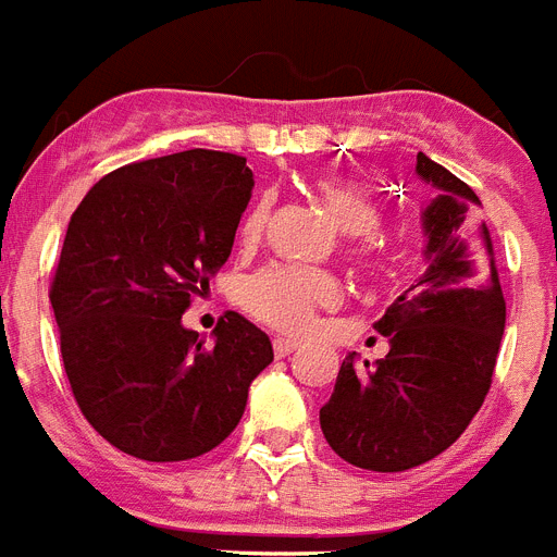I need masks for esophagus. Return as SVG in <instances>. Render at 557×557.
<instances>
[{
    "label": "esophagus",
    "mask_w": 557,
    "mask_h": 557,
    "mask_svg": "<svg viewBox=\"0 0 557 557\" xmlns=\"http://www.w3.org/2000/svg\"><path fill=\"white\" fill-rule=\"evenodd\" d=\"M296 349H298V341H289V337H275L273 341L275 358H287V355H293Z\"/></svg>",
    "instance_id": "1"
}]
</instances>
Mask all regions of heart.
<instances>
[{"label": "heart", "mask_w": 557, "mask_h": 557, "mask_svg": "<svg viewBox=\"0 0 557 557\" xmlns=\"http://www.w3.org/2000/svg\"><path fill=\"white\" fill-rule=\"evenodd\" d=\"M318 197L332 213V220L346 236H369L380 225V208L369 194L341 180H321L318 183ZM270 220V197H261L253 208L245 213L239 225V242L245 247L259 245L261 233ZM358 256L374 259V247L369 239L358 242ZM245 307L261 318L264 324L275 326L282 332H301L312 330L318 310L335 307L341 301V284L335 275L324 270H304V268H268L256 273L242 289Z\"/></svg>", "instance_id": "heart-1"}]
</instances>
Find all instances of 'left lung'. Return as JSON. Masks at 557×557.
Here are the masks:
<instances>
[{
  "mask_svg": "<svg viewBox=\"0 0 557 557\" xmlns=\"http://www.w3.org/2000/svg\"><path fill=\"white\" fill-rule=\"evenodd\" d=\"M434 188L422 208L425 270L380 318L388 355L369 366L349 351L321 431L344 462L377 473L425 465L448 450L482 408L505 335V293L479 197L417 151Z\"/></svg>",
  "mask_w": 557,
  "mask_h": 557,
  "instance_id": "left-lung-1",
  "label": "left lung"
}]
</instances>
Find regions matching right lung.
<instances>
[{
    "label": "right lung",
    "instance_id": "right-lung-1",
    "mask_svg": "<svg viewBox=\"0 0 557 557\" xmlns=\"http://www.w3.org/2000/svg\"><path fill=\"white\" fill-rule=\"evenodd\" d=\"M253 194L245 157L191 149L123 165L66 225L50 304L81 414L123 454L183 462L239 425L270 337L225 312L213 346L183 326L231 256Z\"/></svg>",
    "mask_w": 557,
    "mask_h": 557
}]
</instances>
